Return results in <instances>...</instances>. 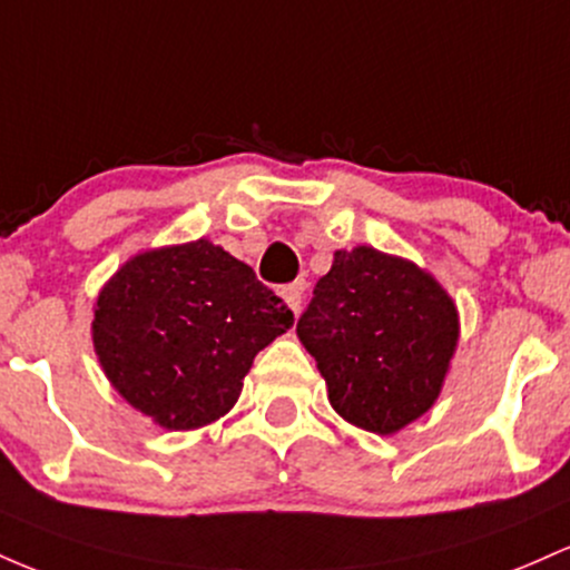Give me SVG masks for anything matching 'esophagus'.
I'll return each instance as SVG.
<instances>
[{
	"label": "esophagus",
	"instance_id": "obj_1",
	"mask_svg": "<svg viewBox=\"0 0 570 570\" xmlns=\"http://www.w3.org/2000/svg\"><path fill=\"white\" fill-rule=\"evenodd\" d=\"M302 293H304V283H293V285H285L283 291H279V296H283V302L291 306L293 312H298V306H302Z\"/></svg>",
	"mask_w": 570,
	"mask_h": 570
}]
</instances>
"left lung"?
Wrapping results in <instances>:
<instances>
[{"mask_svg": "<svg viewBox=\"0 0 570 570\" xmlns=\"http://www.w3.org/2000/svg\"><path fill=\"white\" fill-rule=\"evenodd\" d=\"M338 417L380 436L436 404L460 317L431 272L368 245L336 250L296 325Z\"/></svg>", "mask_w": 570, "mask_h": 570, "instance_id": "1", "label": "left lung"}]
</instances>
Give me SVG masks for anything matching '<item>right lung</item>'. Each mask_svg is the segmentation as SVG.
I'll return each instance as SVG.
<instances>
[{
	"label": "right lung",
	"mask_w": 570,
	"mask_h": 570,
	"mask_svg": "<svg viewBox=\"0 0 570 570\" xmlns=\"http://www.w3.org/2000/svg\"><path fill=\"white\" fill-rule=\"evenodd\" d=\"M293 312L209 239L137 253L94 304V353L120 399L166 431L232 412L255 355Z\"/></svg>",
	"instance_id": "obj_1"
}]
</instances>
